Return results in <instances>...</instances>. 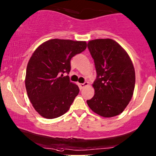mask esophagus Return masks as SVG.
<instances>
[{
	"instance_id": "esophagus-1",
	"label": "esophagus",
	"mask_w": 156,
	"mask_h": 156,
	"mask_svg": "<svg viewBox=\"0 0 156 156\" xmlns=\"http://www.w3.org/2000/svg\"><path fill=\"white\" fill-rule=\"evenodd\" d=\"M87 85H88V82H84V83H79V84H78V86H79V87H80V89H83V87H85L86 86H87Z\"/></svg>"
}]
</instances>
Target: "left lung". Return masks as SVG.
Listing matches in <instances>:
<instances>
[{
    "instance_id": "left-lung-1",
    "label": "left lung",
    "mask_w": 156,
    "mask_h": 156,
    "mask_svg": "<svg viewBox=\"0 0 156 156\" xmlns=\"http://www.w3.org/2000/svg\"><path fill=\"white\" fill-rule=\"evenodd\" d=\"M89 51L95 63L97 77L95 95L87 103L94 112L105 118L121 114L134 92L136 74L130 58L112 39L89 41Z\"/></svg>"
}]
</instances>
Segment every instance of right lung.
Segmentation results:
<instances>
[{
  "label": "right lung",
  "mask_w": 156,
  "mask_h": 156,
  "mask_svg": "<svg viewBox=\"0 0 156 156\" xmlns=\"http://www.w3.org/2000/svg\"><path fill=\"white\" fill-rule=\"evenodd\" d=\"M86 41L51 39L35 49L27 67L25 85L29 99L42 117L52 119L69 110L79 88L69 81L70 61L84 51Z\"/></svg>",
  "instance_id": "add662e5"
}]
</instances>
